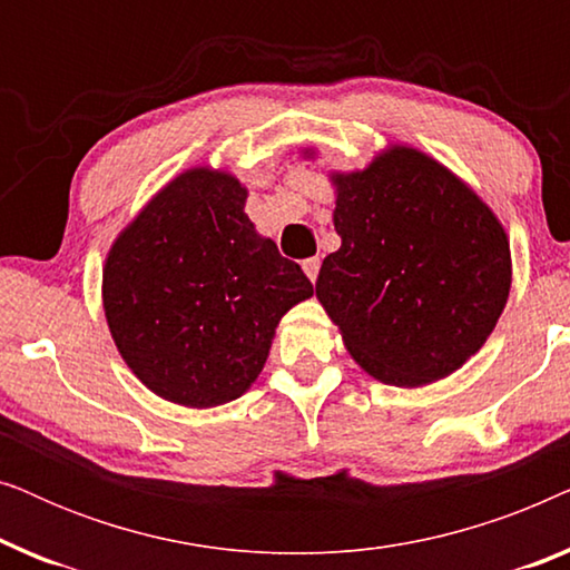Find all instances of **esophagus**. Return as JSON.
Here are the masks:
<instances>
[{
    "mask_svg": "<svg viewBox=\"0 0 570 570\" xmlns=\"http://www.w3.org/2000/svg\"><path fill=\"white\" fill-rule=\"evenodd\" d=\"M318 267H322V262H318V259H306V262H303V272H306V277L311 279V283H316Z\"/></svg>",
    "mask_w": 570,
    "mask_h": 570,
    "instance_id": "34e87169",
    "label": "esophagus"
}]
</instances>
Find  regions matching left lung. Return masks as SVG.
<instances>
[{
  "label": "left lung",
  "instance_id": "obj_1",
  "mask_svg": "<svg viewBox=\"0 0 570 570\" xmlns=\"http://www.w3.org/2000/svg\"><path fill=\"white\" fill-rule=\"evenodd\" d=\"M330 181L342 246L318 269L316 298L347 353L404 389L462 368L511 291V246L493 209L410 145H389L363 170H332Z\"/></svg>",
  "mask_w": 570,
  "mask_h": 570
}]
</instances>
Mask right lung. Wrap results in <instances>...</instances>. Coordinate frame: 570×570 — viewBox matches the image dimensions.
<instances>
[{"label":"right lung","instance_id":"right-lung-1","mask_svg":"<svg viewBox=\"0 0 570 570\" xmlns=\"http://www.w3.org/2000/svg\"><path fill=\"white\" fill-rule=\"evenodd\" d=\"M246 197L228 170H184L106 256L104 311L124 363L153 394L184 407H217L248 392L279 318L314 295L298 264L256 233Z\"/></svg>","mask_w":570,"mask_h":570}]
</instances>
